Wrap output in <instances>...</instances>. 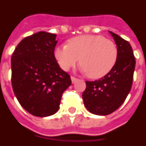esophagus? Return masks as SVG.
<instances>
[{
  "mask_svg": "<svg viewBox=\"0 0 146 146\" xmlns=\"http://www.w3.org/2000/svg\"><path fill=\"white\" fill-rule=\"evenodd\" d=\"M71 79H72V83H75V82H77V81H78L77 78L73 77V76H72V77H71Z\"/></svg>",
  "mask_w": 146,
  "mask_h": 146,
  "instance_id": "esophagus-1",
  "label": "esophagus"
}]
</instances>
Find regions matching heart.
<instances>
[{
	"instance_id": "1",
	"label": "heart",
	"mask_w": 146,
	"mask_h": 146,
	"mask_svg": "<svg viewBox=\"0 0 146 146\" xmlns=\"http://www.w3.org/2000/svg\"><path fill=\"white\" fill-rule=\"evenodd\" d=\"M54 57L63 70L68 71L79 62L91 78L107 75L115 66L118 50L114 42L100 35H82L68 41V45L54 49Z\"/></svg>"
}]
</instances>
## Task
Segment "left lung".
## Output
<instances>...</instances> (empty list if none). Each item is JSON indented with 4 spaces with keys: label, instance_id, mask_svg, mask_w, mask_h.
Segmentation results:
<instances>
[{
    "label": "left lung",
    "instance_id": "8db88e82",
    "mask_svg": "<svg viewBox=\"0 0 146 146\" xmlns=\"http://www.w3.org/2000/svg\"><path fill=\"white\" fill-rule=\"evenodd\" d=\"M111 34L118 50L117 60L110 72L99 80L86 81L82 93L84 105L89 112L105 116L123 104L131 89L135 59L131 46L113 32Z\"/></svg>",
    "mask_w": 146,
    "mask_h": 146
}]
</instances>
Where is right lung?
I'll list each match as a JSON object with an SVG mask.
<instances>
[{
  "mask_svg": "<svg viewBox=\"0 0 146 146\" xmlns=\"http://www.w3.org/2000/svg\"><path fill=\"white\" fill-rule=\"evenodd\" d=\"M56 35L39 32L19 42L11 57V84L19 104L29 113L45 117L60 107L72 84L54 57Z\"/></svg>",
  "mask_w": 146,
  "mask_h": 146,
  "instance_id": "add662e5",
  "label": "right lung"
}]
</instances>
